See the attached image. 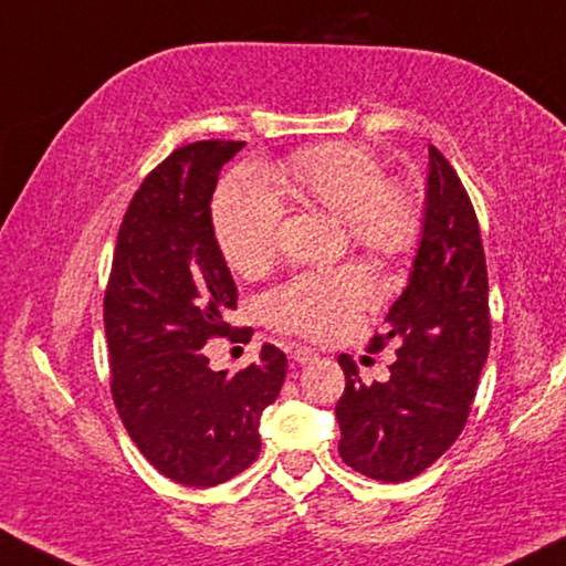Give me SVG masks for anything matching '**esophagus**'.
Returning <instances> with one entry per match:
<instances>
[{
	"mask_svg": "<svg viewBox=\"0 0 566 566\" xmlns=\"http://www.w3.org/2000/svg\"><path fill=\"white\" fill-rule=\"evenodd\" d=\"M292 360L294 364H300V366H305V364H312V360H317V350H312V348H305V345H300V348H294L292 353Z\"/></svg>",
	"mask_w": 566,
	"mask_h": 566,
	"instance_id": "1",
	"label": "esophagus"
}]
</instances>
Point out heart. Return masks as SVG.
Returning a JSON list of instances; mask_svg holds the SVG:
<instances>
[{"instance_id": "heart-1", "label": "heart", "mask_w": 566, "mask_h": 566, "mask_svg": "<svg viewBox=\"0 0 566 566\" xmlns=\"http://www.w3.org/2000/svg\"><path fill=\"white\" fill-rule=\"evenodd\" d=\"M294 198L340 218L353 247L391 259L407 251L419 231V206L401 182L384 180L378 157L356 142L294 151L280 172ZM282 200L254 170L233 172L216 192L213 231L223 259L241 274H256L276 254ZM374 282L358 266L327 274H297L264 294V319L276 331L331 337L353 312L374 300Z\"/></svg>"}]
</instances>
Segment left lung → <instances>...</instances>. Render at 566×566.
Returning a JSON list of instances; mask_svg holds the SVG:
<instances>
[{"mask_svg":"<svg viewBox=\"0 0 566 566\" xmlns=\"http://www.w3.org/2000/svg\"><path fill=\"white\" fill-rule=\"evenodd\" d=\"M396 340L389 381L364 384L350 356L337 364L345 391L335 407L345 465L403 483L450 450L465 427L491 348L488 269L480 226L458 172L429 147L424 226L409 284L374 345Z\"/></svg>","mask_w":566,"mask_h":566,"instance_id":"1","label":"left lung"}]
</instances>
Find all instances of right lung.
I'll use <instances>...</instances> for the list:
<instances>
[{"instance_id": "right-lung-1", "label": "right lung", "mask_w": 566, "mask_h": 566, "mask_svg": "<svg viewBox=\"0 0 566 566\" xmlns=\"http://www.w3.org/2000/svg\"><path fill=\"white\" fill-rule=\"evenodd\" d=\"M243 142H192L151 170L126 208L104 297L116 411L139 452L190 488L226 483L261 452V411L286 356L264 345L239 374L210 370L202 345L230 335L235 284L210 200ZM247 335L249 327L235 331Z\"/></svg>"}]
</instances>
